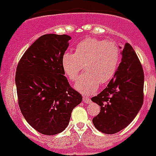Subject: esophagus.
<instances>
[{
    "label": "esophagus",
    "instance_id": "obj_1",
    "mask_svg": "<svg viewBox=\"0 0 156 156\" xmlns=\"http://www.w3.org/2000/svg\"><path fill=\"white\" fill-rule=\"evenodd\" d=\"M83 101L85 103H90V102H91L90 98H88V97H86V96H84L83 97Z\"/></svg>",
    "mask_w": 156,
    "mask_h": 156
}]
</instances>
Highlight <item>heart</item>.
Wrapping results in <instances>:
<instances>
[{"label": "heart", "instance_id": "heart-1", "mask_svg": "<svg viewBox=\"0 0 156 156\" xmlns=\"http://www.w3.org/2000/svg\"><path fill=\"white\" fill-rule=\"evenodd\" d=\"M121 58L118 45L110 42L87 38L76 46L75 54L66 53L62 68L70 81H75L84 67L85 75L75 84V89L83 95H91L101 85L108 83L117 72Z\"/></svg>", "mask_w": 156, "mask_h": 156}]
</instances>
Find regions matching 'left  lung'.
Listing matches in <instances>:
<instances>
[{"label": "left lung", "mask_w": 156, "mask_h": 156, "mask_svg": "<svg viewBox=\"0 0 156 156\" xmlns=\"http://www.w3.org/2000/svg\"><path fill=\"white\" fill-rule=\"evenodd\" d=\"M121 55L122 60L113 78L104 90L91 98L101 107L92 122L98 130L108 134L126 128L143 105L144 76L140 59L129 43Z\"/></svg>", "instance_id": "left-lung-1"}]
</instances>
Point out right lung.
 <instances>
[{
  "label": "right lung",
  "mask_w": 156,
  "mask_h": 156,
  "mask_svg": "<svg viewBox=\"0 0 156 156\" xmlns=\"http://www.w3.org/2000/svg\"><path fill=\"white\" fill-rule=\"evenodd\" d=\"M71 39L68 35L45 34L27 48L17 65L15 82L23 117L45 135L61 133L82 96L69 86L62 57Z\"/></svg>",
  "instance_id": "add662e5"
}]
</instances>
